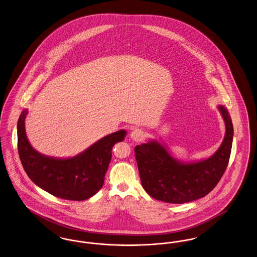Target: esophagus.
Returning a JSON list of instances; mask_svg holds the SVG:
<instances>
[{
	"label": "esophagus",
	"mask_w": 257,
	"mask_h": 257,
	"mask_svg": "<svg viewBox=\"0 0 257 257\" xmlns=\"http://www.w3.org/2000/svg\"><path fill=\"white\" fill-rule=\"evenodd\" d=\"M134 142H141L144 139V131L141 129H135L130 135Z\"/></svg>",
	"instance_id": "1"
}]
</instances>
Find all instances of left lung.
Masks as SVG:
<instances>
[{
  "label": "left lung",
  "mask_w": 257,
  "mask_h": 257,
  "mask_svg": "<svg viewBox=\"0 0 257 257\" xmlns=\"http://www.w3.org/2000/svg\"><path fill=\"white\" fill-rule=\"evenodd\" d=\"M217 108L225 121L226 134L218 150L205 160L184 163L155 140L135 147L142 185L149 195L165 203L184 204L205 197L215 187L225 173L233 139L229 113L223 105Z\"/></svg>",
  "instance_id": "1"
}]
</instances>
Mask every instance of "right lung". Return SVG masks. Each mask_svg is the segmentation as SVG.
Wrapping results in <instances>:
<instances>
[{
  "label": "right lung",
  "instance_id": "add662e5",
  "mask_svg": "<svg viewBox=\"0 0 257 257\" xmlns=\"http://www.w3.org/2000/svg\"><path fill=\"white\" fill-rule=\"evenodd\" d=\"M27 114L28 110L25 109L17 123L18 153L31 181L50 194L65 200L84 201L94 195L102 187L113 146L123 141L126 131L105 136L72 158H53L39 153L31 146L25 129Z\"/></svg>",
  "mask_w": 257,
  "mask_h": 257
}]
</instances>
